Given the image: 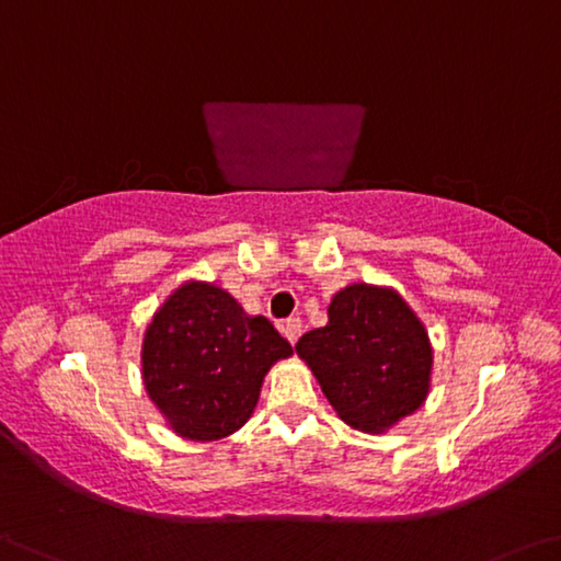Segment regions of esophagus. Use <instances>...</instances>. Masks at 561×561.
<instances>
[{"mask_svg":"<svg viewBox=\"0 0 561 561\" xmlns=\"http://www.w3.org/2000/svg\"><path fill=\"white\" fill-rule=\"evenodd\" d=\"M282 332H284V336H287V340H289L291 344H297L299 334H301V319H299V317L284 319V322H282Z\"/></svg>","mask_w":561,"mask_h":561,"instance_id":"34e87169","label":"esophagus"}]
</instances>
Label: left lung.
Instances as JSON below:
<instances>
[{
	"label": "left lung",
	"mask_w": 561,
	"mask_h": 561,
	"mask_svg": "<svg viewBox=\"0 0 561 561\" xmlns=\"http://www.w3.org/2000/svg\"><path fill=\"white\" fill-rule=\"evenodd\" d=\"M297 354L354 430L385 432L430 392V336L394 289L352 284L336 291L329 322L301 334Z\"/></svg>",
	"instance_id": "1"
}]
</instances>
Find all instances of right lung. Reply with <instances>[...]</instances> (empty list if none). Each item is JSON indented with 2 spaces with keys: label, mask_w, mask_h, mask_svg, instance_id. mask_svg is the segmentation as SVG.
<instances>
[{
  "label": "right lung",
  "mask_w": 561,
  "mask_h": 561,
  "mask_svg": "<svg viewBox=\"0 0 561 561\" xmlns=\"http://www.w3.org/2000/svg\"><path fill=\"white\" fill-rule=\"evenodd\" d=\"M291 344L229 291L186 282L159 307L141 344L147 394L184 439L211 442L252 416L264 375Z\"/></svg>",
  "instance_id": "right-lung-1"
}]
</instances>
